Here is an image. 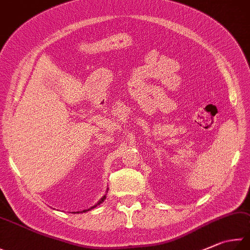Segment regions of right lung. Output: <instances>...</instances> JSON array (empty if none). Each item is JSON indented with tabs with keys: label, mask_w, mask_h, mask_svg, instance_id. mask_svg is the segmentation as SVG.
<instances>
[{
	"label": "right lung",
	"mask_w": 250,
	"mask_h": 250,
	"mask_svg": "<svg viewBox=\"0 0 250 250\" xmlns=\"http://www.w3.org/2000/svg\"><path fill=\"white\" fill-rule=\"evenodd\" d=\"M107 190H109V188H107V189H106V192H107ZM105 198H106V194H105L104 196H103V197H102V198H101L100 200H99V201L97 202V204H96L95 206H93V207H91V208H89V209H84V210H83V211H76V212H73V213H83V212H87V211H90V210H92V209H95L97 206H99V205H101V204H102V202L105 200Z\"/></svg>",
	"instance_id": "add662e5"
}]
</instances>
